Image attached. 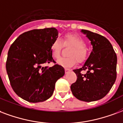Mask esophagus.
<instances>
[{
  "label": "esophagus",
  "mask_w": 123,
  "mask_h": 123,
  "mask_svg": "<svg viewBox=\"0 0 123 123\" xmlns=\"http://www.w3.org/2000/svg\"><path fill=\"white\" fill-rule=\"evenodd\" d=\"M64 70H65V73H68V72H70V71L71 70H70V69H69V68H65V69H64Z\"/></svg>",
  "instance_id": "34e87169"
}]
</instances>
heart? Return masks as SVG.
Instances as JSON below:
<instances>
[{
  "mask_svg": "<svg viewBox=\"0 0 123 123\" xmlns=\"http://www.w3.org/2000/svg\"><path fill=\"white\" fill-rule=\"evenodd\" d=\"M64 45L72 46L73 48L68 53L70 57H61L57 61L59 64L66 67H71L75 65L76 61L79 62H83L87 59L88 51L86 42L80 36L74 34H67L64 37ZM64 45L60 38H56L53 42L51 45V52L54 59H59Z\"/></svg>",
  "mask_w": 123,
  "mask_h": 123,
  "instance_id": "b5f03b06",
  "label": "heart"
}]
</instances>
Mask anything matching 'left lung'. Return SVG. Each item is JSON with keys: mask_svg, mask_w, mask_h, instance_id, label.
I'll list each match as a JSON object with an SVG mask.
<instances>
[{"mask_svg": "<svg viewBox=\"0 0 123 123\" xmlns=\"http://www.w3.org/2000/svg\"><path fill=\"white\" fill-rule=\"evenodd\" d=\"M91 40L92 51L84 65L74 70L77 80L71 85L76 98L92 102L102 98L110 92L117 78V55L110 41L100 34L81 30ZM82 71L86 73L82 74Z\"/></svg>", "mask_w": 123, "mask_h": 123, "instance_id": "left-lung-1", "label": "left lung"}]
</instances>
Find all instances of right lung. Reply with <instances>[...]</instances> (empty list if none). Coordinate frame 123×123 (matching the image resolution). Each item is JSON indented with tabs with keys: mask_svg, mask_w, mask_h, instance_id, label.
Here are the masks:
<instances>
[{
	"mask_svg": "<svg viewBox=\"0 0 123 123\" xmlns=\"http://www.w3.org/2000/svg\"><path fill=\"white\" fill-rule=\"evenodd\" d=\"M58 38L55 28L33 29L21 34L8 50L6 68L13 91L30 102H40L52 96L55 83L64 75V69L56 63L51 45Z\"/></svg>",
	"mask_w": 123,
	"mask_h": 123,
	"instance_id": "add662e5",
	"label": "right lung"
}]
</instances>
